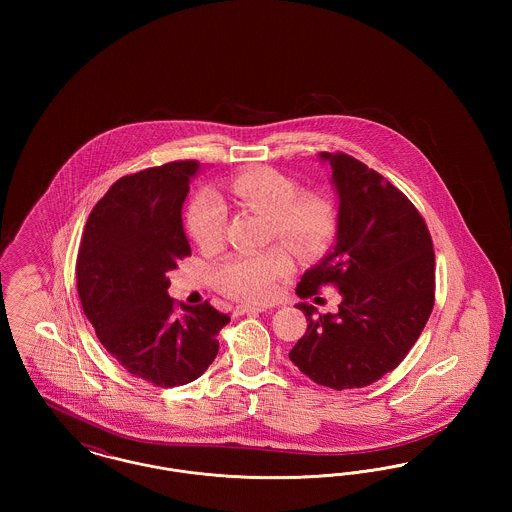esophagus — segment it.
<instances>
[{
	"label": "esophagus",
	"mask_w": 512,
	"mask_h": 512,
	"mask_svg": "<svg viewBox=\"0 0 512 512\" xmlns=\"http://www.w3.org/2000/svg\"><path fill=\"white\" fill-rule=\"evenodd\" d=\"M267 307H259V305H238L234 309V315L236 317H242V315H257V313H265Z\"/></svg>",
	"instance_id": "34e87169"
}]
</instances>
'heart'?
Instances as JSON below:
<instances>
[{"mask_svg":"<svg viewBox=\"0 0 512 512\" xmlns=\"http://www.w3.org/2000/svg\"><path fill=\"white\" fill-rule=\"evenodd\" d=\"M232 199L270 219V236L288 245L299 257H317L332 244L338 230L334 203L317 194L299 195V186L280 171L257 167L228 180ZM226 211L209 192L199 194L190 205L188 228L195 244L203 249L219 247L224 236ZM292 259L286 249L244 253L228 259L219 268L217 280L222 292L244 301H268L278 280L290 274Z\"/></svg>","mask_w":512,"mask_h":512,"instance_id":"obj_1","label":"heart"}]
</instances>
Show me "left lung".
<instances>
[{
    "instance_id": "8db88e82",
    "label": "left lung",
    "mask_w": 512,
    "mask_h": 512,
    "mask_svg": "<svg viewBox=\"0 0 512 512\" xmlns=\"http://www.w3.org/2000/svg\"><path fill=\"white\" fill-rule=\"evenodd\" d=\"M338 194L336 244L305 270L297 295L338 286V313L297 303L307 332L290 361L334 390L365 388L399 365L424 330L436 288L434 245L413 203L382 174L345 153H318Z\"/></svg>"
}]
</instances>
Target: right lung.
Masks as SVG:
<instances>
[{
  "label": "right lung",
  "mask_w": 512,
  "mask_h": 512,
  "mask_svg": "<svg viewBox=\"0 0 512 512\" xmlns=\"http://www.w3.org/2000/svg\"><path fill=\"white\" fill-rule=\"evenodd\" d=\"M199 169L174 161L119 178L90 213L76 259L82 309L101 345L159 388L197 380L230 322L209 301L178 307L167 293V272L192 255L182 205Z\"/></svg>",
  "instance_id": "right-lung-1"
}]
</instances>
